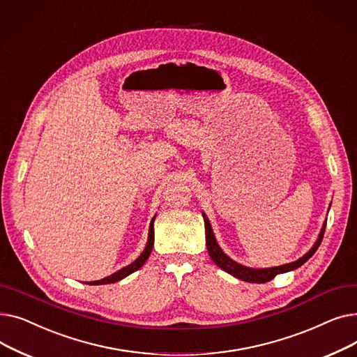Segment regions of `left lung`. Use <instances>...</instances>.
Listing matches in <instances>:
<instances>
[{"instance_id":"8db88e82","label":"left lung","mask_w":357,"mask_h":357,"mask_svg":"<svg viewBox=\"0 0 357 357\" xmlns=\"http://www.w3.org/2000/svg\"><path fill=\"white\" fill-rule=\"evenodd\" d=\"M202 217H204V224H205V241H207V249H208L210 257L213 259L214 264L218 268H221L222 271H226L227 273L236 276L237 279L246 280V282H252V284H265V282H269V280H272L276 275L294 271V269L299 268L301 265H304L305 261L317 252L318 246H320V243H321V240L324 237L326 224H327V221H324V226H323V229L320 231V236H318V238L315 241V245L303 257H299L298 260L292 261V264H287V265H282V266L266 268V269H253V268H248V266H243V265L237 264V261L230 259L226 253L221 250V248L218 246V243H217V240L214 237L210 220L207 218V215H205L204 213H202Z\"/></svg>"}]
</instances>
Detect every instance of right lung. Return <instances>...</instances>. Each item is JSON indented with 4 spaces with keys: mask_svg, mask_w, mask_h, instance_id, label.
Returning <instances> with one entry per match:
<instances>
[{
    "mask_svg": "<svg viewBox=\"0 0 357 357\" xmlns=\"http://www.w3.org/2000/svg\"><path fill=\"white\" fill-rule=\"evenodd\" d=\"M156 215L152 218V221H150V226H149V237H147V243H146V248L143 250V253L133 261V264H130L128 266L117 271L116 273H112L104 279H100V280H93V282H88L89 285H105V284H114V282H119V280H121L123 278L128 276L130 273L136 272L137 269H140L144 261L149 259L150 253H152V249H153V241H155V230H153V221H155Z\"/></svg>",
    "mask_w": 357,
    "mask_h": 357,
    "instance_id": "add662e5",
    "label": "right lung"
}]
</instances>
